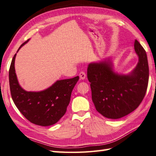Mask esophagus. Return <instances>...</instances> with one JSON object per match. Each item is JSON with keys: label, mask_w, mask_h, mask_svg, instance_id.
I'll use <instances>...</instances> for the list:
<instances>
[{"label": "esophagus", "mask_w": 156, "mask_h": 156, "mask_svg": "<svg viewBox=\"0 0 156 156\" xmlns=\"http://www.w3.org/2000/svg\"><path fill=\"white\" fill-rule=\"evenodd\" d=\"M79 77H80V79H82V80H83V79H85V77H86L85 73L83 72V71L80 72V73H79Z\"/></svg>", "instance_id": "esophagus-1"}]
</instances>
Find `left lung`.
<instances>
[{
    "mask_svg": "<svg viewBox=\"0 0 156 156\" xmlns=\"http://www.w3.org/2000/svg\"><path fill=\"white\" fill-rule=\"evenodd\" d=\"M134 49L138 62L129 73L116 72L112 57L88 65L92 101L96 110L107 118L119 119L133 112L146 93L149 80L147 55L137 40Z\"/></svg>",
    "mask_w": 156,
    "mask_h": 156,
    "instance_id": "obj_1",
    "label": "left lung"
}]
</instances>
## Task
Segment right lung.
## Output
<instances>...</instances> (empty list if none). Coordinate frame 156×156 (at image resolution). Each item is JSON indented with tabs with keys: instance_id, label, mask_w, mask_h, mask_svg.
I'll use <instances>...</instances> for the list:
<instances>
[{
	"instance_id": "1",
	"label": "right lung",
	"mask_w": 156,
	"mask_h": 156,
	"mask_svg": "<svg viewBox=\"0 0 156 156\" xmlns=\"http://www.w3.org/2000/svg\"><path fill=\"white\" fill-rule=\"evenodd\" d=\"M23 43V45L29 42ZM14 55L9 69V85L12 99L15 105L30 122L38 126L54 125L66 113L71 92L79 80V76L71 79L57 80L40 91H27L20 85L16 77Z\"/></svg>"
}]
</instances>
